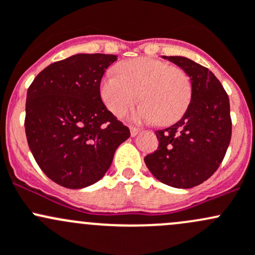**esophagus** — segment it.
<instances>
[{"mask_svg":"<svg viewBox=\"0 0 255 255\" xmlns=\"http://www.w3.org/2000/svg\"><path fill=\"white\" fill-rule=\"evenodd\" d=\"M137 132H138V128H135V127H130V133H131V136H136L137 135Z\"/></svg>","mask_w":255,"mask_h":255,"instance_id":"obj_1","label":"esophagus"}]
</instances>
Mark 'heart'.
Returning <instances> with one entry per match:
<instances>
[{"label":"heart","mask_w":255,"mask_h":255,"mask_svg":"<svg viewBox=\"0 0 255 255\" xmlns=\"http://www.w3.org/2000/svg\"><path fill=\"white\" fill-rule=\"evenodd\" d=\"M101 99L112 114L122 117L138 98L142 103L132 119L170 124L179 119L191 98V83L184 70L152 57L122 62L99 85Z\"/></svg>","instance_id":"b5f03b06"}]
</instances>
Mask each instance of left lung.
Wrapping results in <instances>:
<instances>
[{
    "instance_id": "left-lung-1",
    "label": "left lung",
    "mask_w": 255,
    "mask_h": 255,
    "mask_svg": "<svg viewBox=\"0 0 255 255\" xmlns=\"http://www.w3.org/2000/svg\"><path fill=\"white\" fill-rule=\"evenodd\" d=\"M166 59L190 77L191 102L182 119L156 131L158 147L145 163L159 182L189 189L209 179L224 161L232 135L230 99L209 69L183 56Z\"/></svg>"
}]
</instances>
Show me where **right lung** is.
I'll list each match as a JSON object with an SVG mask.
<instances>
[{
	"mask_svg": "<svg viewBox=\"0 0 255 255\" xmlns=\"http://www.w3.org/2000/svg\"><path fill=\"white\" fill-rule=\"evenodd\" d=\"M117 55L77 54L34 78L25 102V135L36 163L59 185L98 182L130 130L107 109L99 85Z\"/></svg>",
	"mask_w": 255,
	"mask_h": 255,
	"instance_id": "1",
	"label": "right lung"
}]
</instances>
